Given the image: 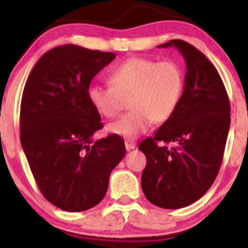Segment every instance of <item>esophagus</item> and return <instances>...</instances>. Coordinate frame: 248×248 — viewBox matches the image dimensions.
<instances>
[{
    "label": "esophagus",
    "instance_id": "34e87169",
    "mask_svg": "<svg viewBox=\"0 0 248 248\" xmlns=\"http://www.w3.org/2000/svg\"><path fill=\"white\" fill-rule=\"evenodd\" d=\"M124 146H126L127 151H132V149L135 148L137 143H135L133 140H126L124 141Z\"/></svg>",
    "mask_w": 248,
    "mask_h": 248
}]
</instances>
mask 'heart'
<instances>
[{
    "label": "heart",
    "mask_w": 248,
    "mask_h": 248,
    "mask_svg": "<svg viewBox=\"0 0 248 248\" xmlns=\"http://www.w3.org/2000/svg\"><path fill=\"white\" fill-rule=\"evenodd\" d=\"M110 86L92 84L89 102L107 119L115 118L128 99L129 111L108 124L111 134L134 139L173 115L184 92L185 76L178 62L130 58L114 68Z\"/></svg>",
    "instance_id": "b5f03b06"
}]
</instances>
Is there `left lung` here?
<instances>
[{
    "label": "left lung",
    "mask_w": 248,
    "mask_h": 248,
    "mask_svg": "<svg viewBox=\"0 0 248 248\" xmlns=\"http://www.w3.org/2000/svg\"><path fill=\"white\" fill-rule=\"evenodd\" d=\"M159 47L178 49L187 70L174 114L139 146L147 159L141 187L153 205L176 209L199 200L216 180L230 130L231 106L216 67L194 46L170 40Z\"/></svg>",
    "instance_id": "left-lung-1"
}]
</instances>
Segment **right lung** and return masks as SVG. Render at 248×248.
<instances>
[{"label":"right lung","instance_id":"1","mask_svg":"<svg viewBox=\"0 0 248 248\" xmlns=\"http://www.w3.org/2000/svg\"><path fill=\"white\" fill-rule=\"evenodd\" d=\"M114 59L108 51L60 46L41 56L24 86L21 145L42 195L63 211L96 206L107 193L110 172L126 154L119 135L92 140L103 124L87 92Z\"/></svg>","mask_w":248,"mask_h":248}]
</instances>
